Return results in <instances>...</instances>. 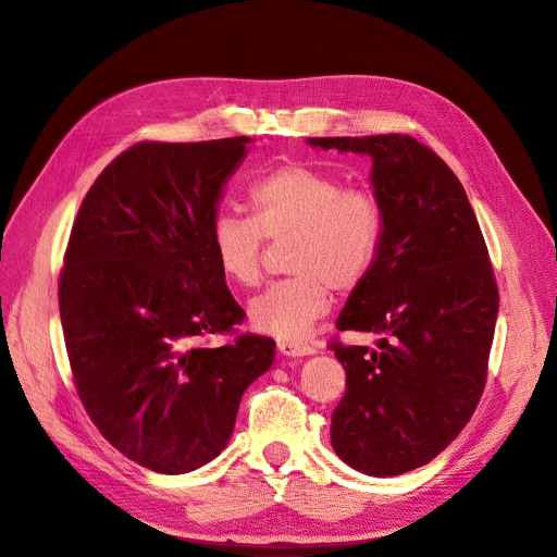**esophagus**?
Segmentation results:
<instances>
[{"mask_svg":"<svg viewBox=\"0 0 557 557\" xmlns=\"http://www.w3.org/2000/svg\"><path fill=\"white\" fill-rule=\"evenodd\" d=\"M277 349H280L282 356H294V358H298V356H310V354L317 351L314 347L300 345V343H280Z\"/></svg>","mask_w":557,"mask_h":557,"instance_id":"obj_1","label":"esophagus"}]
</instances>
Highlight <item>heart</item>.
<instances>
[{
  "mask_svg": "<svg viewBox=\"0 0 557 557\" xmlns=\"http://www.w3.org/2000/svg\"><path fill=\"white\" fill-rule=\"evenodd\" d=\"M255 218L222 210L210 224V249L220 271L243 286L261 277L263 240L294 236L289 271L249 300L257 331L300 343L331 308V289L363 282L384 240V206L363 187L310 164H282L249 185Z\"/></svg>",
  "mask_w": 557,
  "mask_h": 557,
  "instance_id": "heart-1",
  "label": "heart"
}]
</instances>
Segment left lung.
<instances>
[{
  "label": "left lung",
  "instance_id": "8db88e82",
  "mask_svg": "<svg viewBox=\"0 0 557 557\" xmlns=\"http://www.w3.org/2000/svg\"><path fill=\"white\" fill-rule=\"evenodd\" d=\"M368 154L384 240L335 326L376 333V349L331 345L347 391L331 444L349 468L396 476L440 456L486 384L499 294L474 210L454 171L417 138H308Z\"/></svg>",
  "mask_w": 557,
  "mask_h": 557
}]
</instances>
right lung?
Returning a JSON list of instances; mask_svg holds the SVG:
<instances>
[{"label":"right lung","instance_id":"right-lung-1","mask_svg":"<svg viewBox=\"0 0 557 557\" xmlns=\"http://www.w3.org/2000/svg\"><path fill=\"white\" fill-rule=\"evenodd\" d=\"M249 143H138L103 169L71 228L60 319L78 396L99 433L152 472L218 458L245 388L273 366L271 337L203 345L245 317L210 224Z\"/></svg>","mask_w":557,"mask_h":557}]
</instances>
